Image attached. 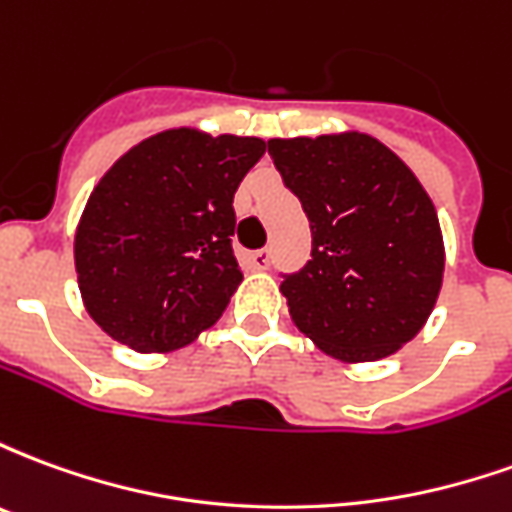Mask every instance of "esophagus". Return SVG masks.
<instances>
[{
    "label": "esophagus",
    "instance_id": "1",
    "mask_svg": "<svg viewBox=\"0 0 512 512\" xmlns=\"http://www.w3.org/2000/svg\"><path fill=\"white\" fill-rule=\"evenodd\" d=\"M268 249H255V252H249L246 255V263L252 268H257V271H263V268H268Z\"/></svg>",
    "mask_w": 512,
    "mask_h": 512
}]
</instances>
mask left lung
<instances>
[{
  "mask_svg": "<svg viewBox=\"0 0 512 512\" xmlns=\"http://www.w3.org/2000/svg\"><path fill=\"white\" fill-rule=\"evenodd\" d=\"M310 219L312 257L282 274L299 332L343 362L395 354L439 299L444 244L428 191L367 134L268 139Z\"/></svg>",
  "mask_w": 512,
  "mask_h": 512,
  "instance_id": "8db88e82",
  "label": "left lung"
}]
</instances>
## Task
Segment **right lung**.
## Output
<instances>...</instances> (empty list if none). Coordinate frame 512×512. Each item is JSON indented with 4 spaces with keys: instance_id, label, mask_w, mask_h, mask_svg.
<instances>
[{
    "instance_id": "add662e5",
    "label": "right lung",
    "mask_w": 512,
    "mask_h": 512,
    "mask_svg": "<svg viewBox=\"0 0 512 512\" xmlns=\"http://www.w3.org/2000/svg\"><path fill=\"white\" fill-rule=\"evenodd\" d=\"M263 153L257 136L172 128L117 158L73 244L84 307L112 340L158 354L222 318L244 279L233 197Z\"/></svg>"
}]
</instances>
